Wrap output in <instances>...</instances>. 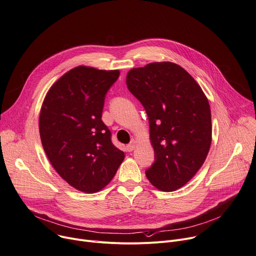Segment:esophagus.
Instances as JSON below:
<instances>
[{"label": "esophagus", "instance_id": "1", "mask_svg": "<svg viewBox=\"0 0 256 256\" xmlns=\"http://www.w3.org/2000/svg\"><path fill=\"white\" fill-rule=\"evenodd\" d=\"M135 146H136V141L133 140L130 144L127 146V150H128V152H132V150L135 148Z\"/></svg>", "mask_w": 256, "mask_h": 256}]
</instances>
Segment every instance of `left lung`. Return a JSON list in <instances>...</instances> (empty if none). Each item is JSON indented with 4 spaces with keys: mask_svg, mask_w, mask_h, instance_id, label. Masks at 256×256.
Instances as JSON below:
<instances>
[{
    "mask_svg": "<svg viewBox=\"0 0 256 256\" xmlns=\"http://www.w3.org/2000/svg\"><path fill=\"white\" fill-rule=\"evenodd\" d=\"M126 83L148 117L154 162L146 175L156 188L175 191L191 180L208 154V100L193 77L171 62L134 68L128 72Z\"/></svg>",
    "mask_w": 256,
    "mask_h": 256,
    "instance_id": "1",
    "label": "left lung"
}]
</instances>
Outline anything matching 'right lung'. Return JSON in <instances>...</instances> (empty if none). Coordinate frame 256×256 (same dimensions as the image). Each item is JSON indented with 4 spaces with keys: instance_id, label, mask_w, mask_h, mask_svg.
I'll list each match as a JSON object with an SVG mask.
<instances>
[{
    "instance_id": "add662e5",
    "label": "right lung",
    "mask_w": 256,
    "mask_h": 256,
    "mask_svg": "<svg viewBox=\"0 0 256 256\" xmlns=\"http://www.w3.org/2000/svg\"><path fill=\"white\" fill-rule=\"evenodd\" d=\"M119 75V70L75 67L52 84L42 106L44 152L56 173L82 192L106 186L125 156L102 121L106 94Z\"/></svg>"
}]
</instances>
